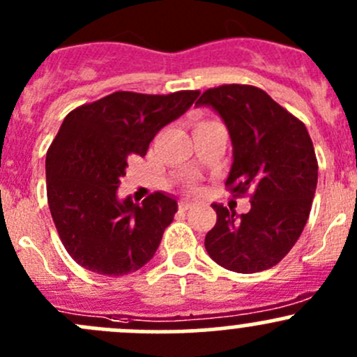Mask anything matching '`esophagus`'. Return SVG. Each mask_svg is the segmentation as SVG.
Returning a JSON list of instances; mask_svg holds the SVG:
<instances>
[{"instance_id":"34e87169","label":"esophagus","mask_w":357,"mask_h":357,"mask_svg":"<svg viewBox=\"0 0 357 357\" xmlns=\"http://www.w3.org/2000/svg\"><path fill=\"white\" fill-rule=\"evenodd\" d=\"M193 202H190V200H181L179 202V211H188V208H192L193 207Z\"/></svg>"}]
</instances>
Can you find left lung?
<instances>
[{"label":"left lung","mask_w":357,"mask_h":357,"mask_svg":"<svg viewBox=\"0 0 357 357\" xmlns=\"http://www.w3.org/2000/svg\"><path fill=\"white\" fill-rule=\"evenodd\" d=\"M195 107L222 119L233 146L226 178L231 193L252 192L250 211L212 204L218 221L205 235L214 262L235 273L278 264L301 236L318 183V160L305 126L262 89L226 84L207 89Z\"/></svg>","instance_id":"8db88e82"}]
</instances>
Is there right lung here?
<instances>
[{"instance_id":"1","label":"right lung","mask_w":357,"mask_h":357,"mask_svg":"<svg viewBox=\"0 0 357 357\" xmlns=\"http://www.w3.org/2000/svg\"><path fill=\"white\" fill-rule=\"evenodd\" d=\"M197 96L117 91L63 119L46 153V192L60 240L82 268L124 276L155 255L178 200L157 192L135 204L131 197L121 199L117 188L128 157H145L157 132Z\"/></svg>"}]
</instances>
